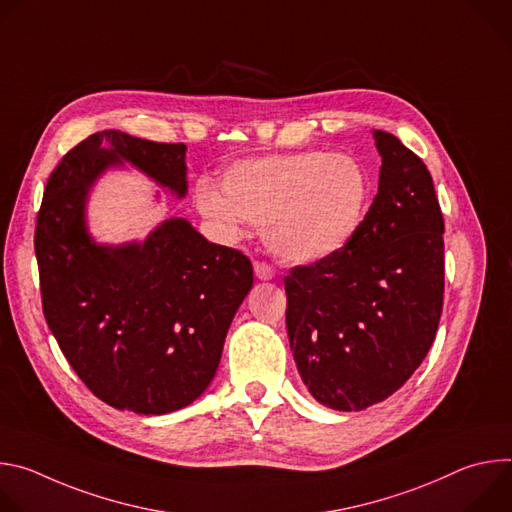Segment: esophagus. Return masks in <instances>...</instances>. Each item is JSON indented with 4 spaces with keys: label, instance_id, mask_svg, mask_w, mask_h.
<instances>
[{
    "label": "esophagus",
    "instance_id": "34e87169",
    "mask_svg": "<svg viewBox=\"0 0 512 512\" xmlns=\"http://www.w3.org/2000/svg\"><path fill=\"white\" fill-rule=\"evenodd\" d=\"M253 269H255L257 279H261V281H267V279L273 277V269H271V265H267L265 261H257V263L253 265Z\"/></svg>",
    "mask_w": 512,
    "mask_h": 512
}]
</instances>
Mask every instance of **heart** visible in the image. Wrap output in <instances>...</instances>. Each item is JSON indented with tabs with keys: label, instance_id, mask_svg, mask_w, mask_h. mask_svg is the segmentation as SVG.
Returning a JSON list of instances; mask_svg holds the SVG:
<instances>
[{
	"label": "heart",
	"instance_id": "obj_1",
	"mask_svg": "<svg viewBox=\"0 0 512 512\" xmlns=\"http://www.w3.org/2000/svg\"><path fill=\"white\" fill-rule=\"evenodd\" d=\"M196 208L233 241L243 221L261 223L267 249L285 263L314 265L346 251L373 200V180L354 156L302 150L229 166L221 190L200 180Z\"/></svg>",
	"mask_w": 512,
	"mask_h": 512
}]
</instances>
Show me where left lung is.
<instances>
[{
  "label": "left lung",
  "mask_w": 512,
  "mask_h": 512,
  "mask_svg": "<svg viewBox=\"0 0 512 512\" xmlns=\"http://www.w3.org/2000/svg\"><path fill=\"white\" fill-rule=\"evenodd\" d=\"M379 192L340 255L285 275V324L298 373L324 407L362 411L423 362L444 304V216L421 158L373 131Z\"/></svg>",
  "instance_id": "left-lung-1"
}]
</instances>
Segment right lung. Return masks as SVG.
Wrapping results in <instances>:
<instances>
[{
	"label": "right lung",
	"instance_id": "1",
	"mask_svg": "<svg viewBox=\"0 0 512 512\" xmlns=\"http://www.w3.org/2000/svg\"><path fill=\"white\" fill-rule=\"evenodd\" d=\"M123 162L186 196L184 143L117 129L81 141L50 174L38 212L42 310L93 395L115 409L164 415L196 401L214 379L229 326L253 285V265L180 216L143 241L97 243L87 227L89 194Z\"/></svg>",
	"mask_w": 512,
	"mask_h": 512
}]
</instances>
